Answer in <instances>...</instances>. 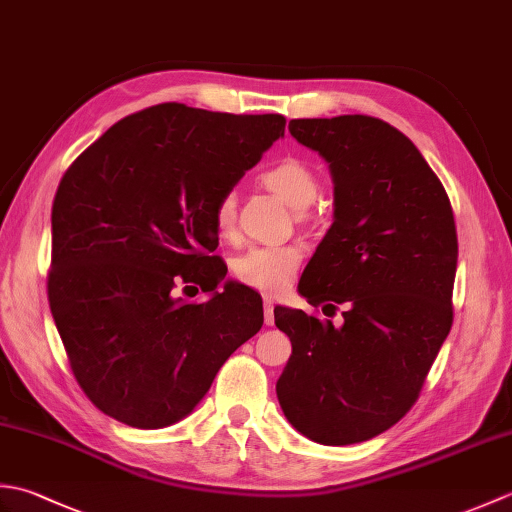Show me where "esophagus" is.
Returning <instances> with one entry per match:
<instances>
[{
  "instance_id": "esophagus-1",
  "label": "esophagus",
  "mask_w": 512,
  "mask_h": 512,
  "mask_svg": "<svg viewBox=\"0 0 512 512\" xmlns=\"http://www.w3.org/2000/svg\"><path fill=\"white\" fill-rule=\"evenodd\" d=\"M264 321H266V325L275 323V303L270 297L264 299Z\"/></svg>"
}]
</instances>
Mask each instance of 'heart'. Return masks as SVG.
<instances>
[{
  "mask_svg": "<svg viewBox=\"0 0 512 512\" xmlns=\"http://www.w3.org/2000/svg\"><path fill=\"white\" fill-rule=\"evenodd\" d=\"M262 182L279 195L290 209L303 211L317 200L319 178L306 162L297 158H284L262 173ZM213 224L220 237H233L237 228V198L233 191L224 193L215 202ZM301 262V248L297 246H257L239 255L233 262V273L242 284L262 290L281 292Z\"/></svg>",
  "mask_w": 512,
  "mask_h": 512,
  "instance_id": "obj_1",
  "label": "heart"
}]
</instances>
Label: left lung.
<instances>
[{
  "instance_id": "obj_1",
  "label": "left lung",
  "mask_w": 512,
  "mask_h": 512,
  "mask_svg": "<svg viewBox=\"0 0 512 512\" xmlns=\"http://www.w3.org/2000/svg\"><path fill=\"white\" fill-rule=\"evenodd\" d=\"M292 138L328 162L334 220L299 281L323 314L275 308L292 354L277 380L284 416L325 444L387 431L418 398L453 323L458 235L442 182L418 147L380 118H295Z\"/></svg>"
}]
</instances>
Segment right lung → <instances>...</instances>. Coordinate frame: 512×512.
Here are the masks:
<instances>
[{
  "label": "right lung",
  "mask_w": 512,
  "mask_h": 512,
  "mask_svg": "<svg viewBox=\"0 0 512 512\" xmlns=\"http://www.w3.org/2000/svg\"><path fill=\"white\" fill-rule=\"evenodd\" d=\"M284 129L281 114L162 103L112 125L65 171L48 299L76 380L107 416L136 429L187 418L262 330V299L209 255L213 209ZM182 283L210 299L182 302Z\"/></svg>",
  "instance_id": "add662e5"
}]
</instances>
